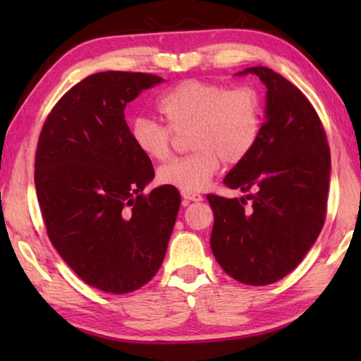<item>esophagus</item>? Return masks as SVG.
I'll list each match as a JSON object with an SVG mask.
<instances>
[{"mask_svg": "<svg viewBox=\"0 0 361 361\" xmlns=\"http://www.w3.org/2000/svg\"><path fill=\"white\" fill-rule=\"evenodd\" d=\"M181 195H183V199L191 200V202H200V200H202V195L197 194V192H186V191H183Z\"/></svg>", "mask_w": 361, "mask_h": 361, "instance_id": "esophagus-1", "label": "esophagus"}]
</instances>
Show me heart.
Returning <instances> with one entry per match:
<instances>
[{"instance_id":"b5f03b06","label":"heart","mask_w":361,"mask_h":361,"mask_svg":"<svg viewBox=\"0 0 361 361\" xmlns=\"http://www.w3.org/2000/svg\"><path fill=\"white\" fill-rule=\"evenodd\" d=\"M166 124L140 116L130 138L145 157L164 162L173 154L175 133H189L191 154L159 169L157 181L186 192L202 191L223 162L237 166L252 154L262 132V100L258 90L209 81H183L156 102Z\"/></svg>"}]
</instances>
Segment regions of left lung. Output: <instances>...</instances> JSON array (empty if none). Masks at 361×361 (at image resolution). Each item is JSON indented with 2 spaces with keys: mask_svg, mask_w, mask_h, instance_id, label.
I'll return each instance as SVG.
<instances>
[{
  "mask_svg": "<svg viewBox=\"0 0 361 361\" xmlns=\"http://www.w3.org/2000/svg\"><path fill=\"white\" fill-rule=\"evenodd\" d=\"M267 87L266 121L256 148L226 175L224 185L246 199L207 194L215 215L210 247L237 282H277L302 261L326 218L331 154L312 103L288 79L252 66Z\"/></svg>",
  "mask_w": 361,
  "mask_h": 361,
  "instance_id": "obj_1",
  "label": "left lung"
}]
</instances>
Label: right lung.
<instances>
[{
    "label": "right lung",
    "mask_w": 361,
    "mask_h": 361,
    "mask_svg": "<svg viewBox=\"0 0 361 361\" xmlns=\"http://www.w3.org/2000/svg\"><path fill=\"white\" fill-rule=\"evenodd\" d=\"M162 81L95 73L56 103L39 133L35 186L49 240L79 279L113 295L156 276L180 210L176 188L143 192L154 169L124 118L127 103Z\"/></svg>",
    "instance_id": "obj_1"
}]
</instances>
